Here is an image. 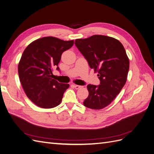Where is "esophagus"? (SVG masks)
Segmentation results:
<instances>
[{
  "label": "esophagus",
  "mask_w": 154,
  "mask_h": 154,
  "mask_svg": "<svg viewBox=\"0 0 154 154\" xmlns=\"http://www.w3.org/2000/svg\"><path fill=\"white\" fill-rule=\"evenodd\" d=\"M72 86L74 88H75L76 89H79V88H81L80 85H72Z\"/></svg>",
  "instance_id": "obj_1"
}]
</instances>
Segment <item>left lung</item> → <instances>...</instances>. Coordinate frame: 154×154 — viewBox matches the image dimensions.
Segmentation results:
<instances>
[{
	"instance_id": "obj_1",
	"label": "left lung",
	"mask_w": 154,
	"mask_h": 154,
	"mask_svg": "<svg viewBox=\"0 0 154 154\" xmlns=\"http://www.w3.org/2000/svg\"><path fill=\"white\" fill-rule=\"evenodd\" d=\"M75 45L91 69L97 72L99 85H87L88 96L83 105L99 110L111 103L127 82L129 60L122 44L112 37L93 35L76 39Z\"/></svg>"
}]
</instances>
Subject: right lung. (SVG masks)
<instances>
[{
  "label": "right lung",
  "instance_id": "1",
  "mask_svg": "<svg viewBox=\"0 0 154 154\" xmlns=\"http://www.w3.org/2000/svg\"><path fill=\"white\" fill-rule=\"evenodd\" d=\"M74 44L53 36L44 37L31 43L24 50L18 66V76L28 98L40 107L51 109L60 104L69 87L53 78L62 54Z\"/></svg>",
  "mask_w": 154,
  "mask_h": 154
}]
</instances>
